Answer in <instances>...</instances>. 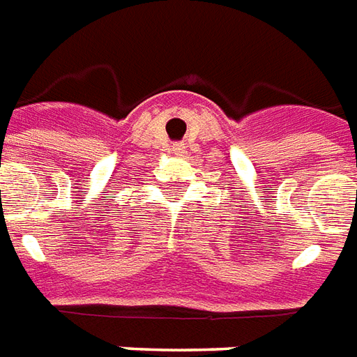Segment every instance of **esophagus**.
<instances>
[{"instance_id":"34e87169","label":"esophagus","mask_w":357,"mask_h":357,"mask_svg":"<svg viewBox=\"0 0 357 357\" xmlns=\"http://www.w3.org/2000/svg\"><path fill=\"white\" fill-rule=\"evenodd\" d=\"M172 151H174V155H183V153H185V145L183 144L172 145Z\"/></svg>"}]
</instances>
